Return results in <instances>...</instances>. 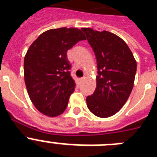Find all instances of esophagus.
I'll use <instances>...</instances> for the list:
<instances>
[{"label":"esophagus","mask_w":157,"mask_h":157,"mask_svg":"<svg viewBox=\"0 0 157 157\" xmlns=\"http://www.w3.org/2000/svg\"><path fill=\"white\" fill-rule=\"evenodd\" d=\"M84 79H85V77H82V78H79V81L82 82V81H83Z\"/></svg>","instance_id":"1"}]
</instances>
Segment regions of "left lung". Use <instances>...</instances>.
I'll return each instance as SVG.
<instances>
[{"label": "left lung", "mask_w": 157, "mask_h": 157, "mask_svg": "<svg viewBox=\"0 0 157 157\" xmlns=\"http://www.w3.org/2000/svg\"><path fill=\"white\" fill-rule=\"evenodd\" d=\"M98 63L97 87L86 98L93 114L107 118L117 113L134 86L137 63L125 41L111 32L82 28Z\"/></svg>", "instance_id": "obj_1"}]
</instances>
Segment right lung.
Wrapping results in <instances>:
<instances>
[{"mask_svg": "<svg viewBox=\"0 0 157 157\" xmlns=\"http://www.w3.org/2000/svg\"><path fill=\"white\" fill-rule=\"evenodd\" d=\"M86 40L77 28L52 29L32 43L24 58V79L36 109L50 117L62 114L75 89L67 52Z\"/></svg>", "mask_w": 157, "mask_h": 157, "instance_id": "right-lung-1", "label": "right lung"}]
</instances>
